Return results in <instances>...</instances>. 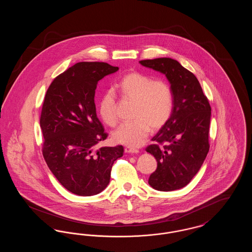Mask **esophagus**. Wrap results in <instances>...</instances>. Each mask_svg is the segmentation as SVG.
Masks as SVG:
<instances>
[{
  "mask_svg": "<svg viewBox=\"0 0 252 252\" xmlns=\"http://www.w3.org/2000/svg\"><path fill=\"white\" fill-rule=\"evenodd\" d=\"M125 152L128 153V154H137V153H139V150L135 149V148H132V147H126Z\"/></svg>",
  "mask_w": 252,
  "mask_h": 252,
  "instance_id": "esophagus-1",
  "label": "esophagus"
}]
</instances>
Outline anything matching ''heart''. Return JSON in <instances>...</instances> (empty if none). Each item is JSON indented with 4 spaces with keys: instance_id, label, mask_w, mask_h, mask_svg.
<instances>
[{
    "instance_id": "heart-1",
    "label": "heart",
    "mask_w": 252,
    "mask_h": 252,
    "mask_svg": "<svg viewBox=\"0 0 252 252\" xmlns=\"http://www.w3.org/2000/svg\"><path fill=\"white\" fill-rule=\"evenodd\" d=\"M123 97L134 102L133 119L112 133L115 143L129 147L144 144L150 127L153 130L162 127L171 117L173 110V93L166 81L153 79L149 75L132 72L125 75L117 85ZM100 117L107 125L117 124V99L112 91H107L99 101Z\"/></svg>"
}]
</instances>
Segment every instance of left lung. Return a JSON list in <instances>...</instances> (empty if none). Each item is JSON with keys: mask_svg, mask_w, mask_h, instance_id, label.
Listing matches in <instances>:
<instances>
[{"mask_svg": "<svg viewBox=\"0 0 252 252\" xmlns=\"http://www.w3.org/2000/svg\"><path fill=\"white\" fill-rule=\"evenodd\" d=\"M140 63L166 75L174 99L170 119L152 138L155 144L146 147L158 162L148 183L158 191L178 190L192 180L209 152L212 108L195 75L179 61L159 58Z\"/></svg>", "mask_w": 252, "mask_h": 252, "instance_id": "8db88e82", "label": "left lung"}]
</instances>
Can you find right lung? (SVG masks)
Here are the masks:
<instances>
[{
	"instance_id": "right-lung-1",
	"label": "right lung",
	"mask_w": 252,
	"mask_h": 252,
	"mask_svg": "<svg viewBox=\"0 0 252 252\" xmlns=\"http://www.w3.org/2000/svg\"><path fill=\"white\" fill-rule=\"evenodd\" d=\"M118 69L106 62H78L53 80L44 97L42 155L57 180L74 194L102 192L114 161L124 154L122 145L94 150L108 137L96 114V87Z\"/></svg>"
}]
</instances>
